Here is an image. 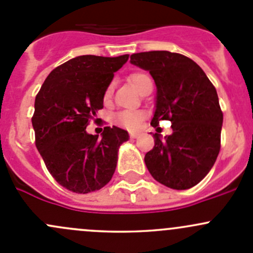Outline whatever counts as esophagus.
<instances>
[{
    "label": "esophagus",
    "mask_w": 253,
    "mask_h": 253,
    "mask_svg": "<svg viewBox=\"0 0 253 253\" xmlns=\"http://www.w3.org/2000/svg\"><path fill=\"white\" fill-rule=\"evenodd\" d=\"M129 137H131V138H136L137 133L136 132H129Z\"/></svg>",
    "instance_id": "34e87169"
}]
</instances>
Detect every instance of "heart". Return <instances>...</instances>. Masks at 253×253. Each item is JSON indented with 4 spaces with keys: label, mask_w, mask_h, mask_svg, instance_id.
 Masks as SVG:
<instances>
[{
    "label": "heart",
    "mask_w": 253,
    "mask_h": 253,
    "mask_svg": "<svg viewBox=\"0 0 253 253\" xmlns=\"http://www.w3.org/2000/svg\"><path fill=\"white\" fill-rule=\"evenodd\" d=\"M129 82L138 89L139 91L147 85L148 83H152V79L145 72H133L128 76ZM111 85L104 91V100H109L111 96ZM143 119V112L141 111H131V110H125L120 111L115 115L114 120L117 125L125 127L127 129H136L139 126Z\"/></svg>",
    "instance_id": "obj_1"
}]
</instances>
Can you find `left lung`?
Segmentation results:
<instances>
[{
	"label": "left lung",
	"mask_w": 253,
	"mask_h": 253,
	"mask_svg": "<svg viewBox=\"0 0 253 253\" xmlns=\"http://www.w3.org/2000/svg\"><path fill=\"white\" fill-rule=\"evenodd\" d=\"M131 62L149 71L157 84L153 127L171 122L172 133L154 137L145 154L150 175L167 187L187 190L205 178L220 150L223 111L218 94L202 68L191 58L170 51L131 55Z\"/></svg>",
	"instance_id": "8db88e82"
}]
</instances>
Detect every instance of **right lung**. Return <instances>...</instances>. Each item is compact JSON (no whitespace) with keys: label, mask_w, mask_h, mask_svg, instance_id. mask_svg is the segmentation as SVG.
Returning <instances> with one entry per match:
<instances>
[{"label":"right lung","mask_w":253,"mask_h":253,"mask_svg":"<svg viewBox=\"0 0 253 253\" xmlns=\"http://www.w3.org/2000/svg\"><path fill=\"white\" fill-rule=\"evenodd\" d=\"M127 60L78 56L56 67L35 96V145L48 172L72 192L103 188L116 169L119 147L128 141L127 131L115 126L105 127L100 138L85 131L90 120H99L104 91Z\"/></svg>","instance_id":"obj_1"}]
</instances>
